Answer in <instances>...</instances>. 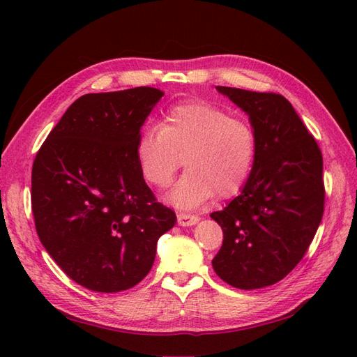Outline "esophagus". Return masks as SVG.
<instances>
[{
	"mask_svg": "<svg viewBox=\"0 0 357 357\" xmlns=\"http://www.w3.org/2000/svg\"><path fill=\"white\" fill-rule=\"evenodd\" d=\"M177 222L180 226H193L199 222L198 215H192L188 213H178L177 214Z\"/></svg>",
	"mask_w": 357,
	"mask_h": 357,
	"instance_id": "34e87169",
	"label": "esophagus"
}]
</instances>
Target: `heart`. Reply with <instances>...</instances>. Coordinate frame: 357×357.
<instances>
[{
    "label": "heart",
    "mask_w": 357,
    "mask_h": 357,
    "mask_svg": "<svg viewBox=\"0 0 357 357\" xmlns=\"http://www.w3.org/2000/svg\"><path fill=\"white\" fill-rule=\"evenodd\" d=\"M256 155L255 128L205 101L171 107L159 128L144 129L135 144L139 171L159 189L171 185L185 158L189 171L167 195V202L180 210L197 208L215 195H238Z\"/></svg>",
    "instance_id": "1"
}]
</instances>
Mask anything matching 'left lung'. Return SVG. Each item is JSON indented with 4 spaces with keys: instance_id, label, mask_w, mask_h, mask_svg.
Wrapping results in <instances>:
<instances>
[{
    "instance_id": "8db88e82",
    "label": "left lung",
    "mask_w": 357,
    "mask_h": 357,
    "mask_svg": "<svg viewBox=\"0 0 357 357\" xmlns=\"http://www.w3.org/2000/svg\"><path fill=\"white\" fill-rule=\"evenodd\" d=\"M215 89L248 114L257 155L240 195L210 214L223 231L211 264L234 287L262 289L283 280L314 238L325 208L323 158L283 95Z\"/></svg>"
}]
</instances>
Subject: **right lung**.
Segmentation results:
<instances>
[{
  "label": "right lung",
  "mask_w": 357,
  "mask_h": 357,
  "mask_svg": "<svg viewBox=\"0 0 357 357\" xmlns=\"http://www.w3.org/2000/svg\"><path fill=\"white\" fill-rule=\"evenodd\" d=\"M164 92L142 88L86 93L40 147L31 204L41 244L75 283L102 294L149 274L176 213L156 201L135 144Z\"/></svg>",
  "instance_id": "1"
}]
</instances>
